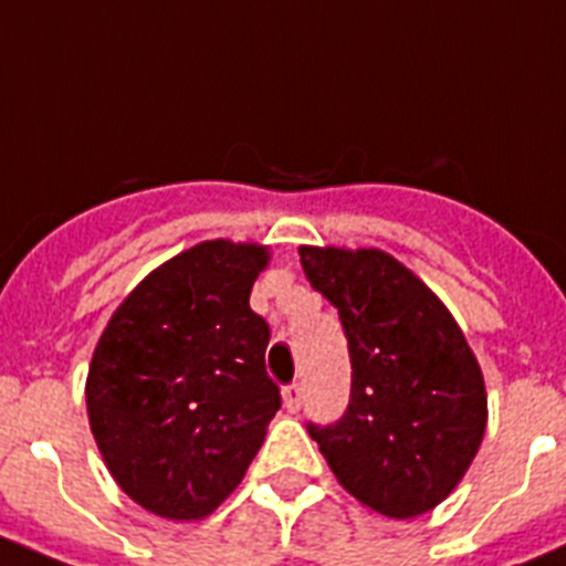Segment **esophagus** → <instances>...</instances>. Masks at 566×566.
<instances>
[{"label": "esophagus", "instance_id": "esophagus-1", "mask_svg": "<svg viewBox=\"0 0 566 566\" xmlns=\"http://www.w3.org/2000/svg\"><path fill=\"white\" fill-rule=\"evenodd\" d=\"M283 403H286L289 412H297L300 403H303V385L292 381V385L283 387Z\"/></svg>", "mask_w": 566, "mask_h": 566}]
</instances>
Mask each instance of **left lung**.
Returning a JSON list of instances; mask_svg holds the SVG:
<instances>
[{
	"label": "left lung",
	"mask_w": 566,
	"mask_h": 566,
	"mask_svg": "<svg viewBox=\"0 0 566 566\" xmlns=\"http://www.w3.org/2000/svg\"><path fill=\"white\" fill-rule=\"evenodd\" d=\"M308 283L339 311L350 401L311 423L342 489L390 520L452 494L485 432L483 373L446 305L378 249H300Z\"/></svg>",
	"instance_id": "obj_1"
}]
</instances>
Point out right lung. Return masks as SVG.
<instances>
[{
  "label": "right lung",
  "mask_w": 566,
  "mask_h": 566,
  "mask_svg": "<svg viewBox=\"0 0 566 566\" xmlns=\"http://www.w3.org/2000/svg\"><path fill=\"white\" fill-rule=\"evenodd\" d=\"M255 243L205 241L123 300L86 378L92 434L145 511L188 522L235 491L280 409L269 325L249 308Z\"/></svg>",
  "instance_id": "add662e5"
}]
</instances>
